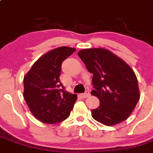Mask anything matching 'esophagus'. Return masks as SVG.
Returning a JSON list of instances; mask_svg holds the SVG:
<instances>
[{
	"mask_svg": "<svg viewBox=\"0 0 153 153\" xmlns=\"http://www.w3.org/2000/svg\"><path fill=\"white\" fill-rule=\"evenodd\" d=\"M90 96H91V94H90L89 92H85L84 93V94H81V97H82V98H87V97H89Z\"/></svg>",
	"mask_w": 153,
	"mask_h": 153,
	"instance_id": "esophagus-1",
	"label": "esophagus"
}]
</instances>
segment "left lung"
<instances>
[{
	"label": "left lung",
	"mask_w": 153,
	"mask_h": 153,
	"mask_svg": "<svg viewBox=\"0 0 153 153\" xmlns=\"http://www.w3.org/2000/svg\"><path fill=\"white\" fill-rule=\"evenodd\" d=\"M90 73L95 90L91 95L100 106L91 111L93 118L107 126L125 121L140 98L138 80L130 66L105 48L83 49L77 53Z\"/></svg>",
	"instance_id": "1"
}]
</instances>
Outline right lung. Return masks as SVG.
Here are the masks:
<instances>
[{
  "instance_id": "1",
  "label": "right lung",
  "mask_w": 153,
  "mask_h": 153,
  "mask_svg": "<svg viewBox=\"0 0 153 153\" xmlns=\"http://www.w3.org/2000/svg\"><path fill=\"white\" fill-rule=\"evenodd\" d=\"M76 48L58 47L44 53L23 78V97L33 116L40 122L56 124L67 119L77 100L59 80L62 62Z\"/></svg>"
}]
</instances>
